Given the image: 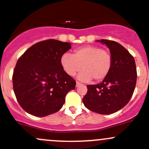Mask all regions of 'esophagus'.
Here are the masks:
<instances>
[{"label": "esophagus", "instance_id": "obj_1", "mask_svg": "<svg viewBox=\"0 0 149 149\" xmlns=\"http://www.w3.org/2000/svg\"><path fill=\"white\" fill-rule=\"evenodd\" d=\"M81 84L80 83V82H79V81H76V86H81Z\"/></svg>", "mask_w": 149, "mask_h": 149}]
</instances>
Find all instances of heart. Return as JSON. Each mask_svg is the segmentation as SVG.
<instances>
[{"label":"heart","mask_w":149,"mask_h":149,"mask_svg":"<svg viewBox=\"0 0 149 149\" xmlns=\"http://www.w3.org/2000/svg\"><path fill=\"white\" fill-rule=\"evenodd\" d=\"M61 65L67 75L74 76L82 68L79 79L87 82L94 79L102 81L112 67V56L100 47L87 45L76 48L73 55L65 53L61 58Z\"/></svg>","instance_id":"heart-1"}]
</instances>
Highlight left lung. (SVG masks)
<instances>
[{"label": "left lung", "instance_id": "8db88e82", "mask_svg": "<svg viewBox=\"0 0 149 149\" xmlns=\"http://www.w3.org/2000/svg\"><path fill=\"white\" fill-rule=\"evenodd\" d=\"M106 45L112 56L109 75L98 84L87 85L84 106L102 115H109L124 107L134 91L137 72L134 58L120 44L112 40H97Z\"/></svg>", "mask_w": 149, "mask_h": 149}]
</instances>
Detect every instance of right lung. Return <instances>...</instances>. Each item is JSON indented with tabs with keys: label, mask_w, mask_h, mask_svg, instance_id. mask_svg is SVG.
<instances>
[{
	"label": "right lung",
	"mask_w": 149,
	"mask_h": 149,
	"mask_svg": "<svg viewBox=\"0 0 149 149\" xmlns=\"http://www.w3.org/2000/svg\"><path fill=\"white\" fill-rule=\"evenodd\" d=\"M71 44L47 40L33 45L19 58L13 70V88L24 110L45 117L61 109L76 81L64 72L61 58Z\"/></svg>",
	"instance_id": "add662e5"
}]
</instances>
